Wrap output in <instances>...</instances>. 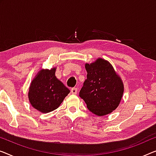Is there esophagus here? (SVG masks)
<instances>
[{
	"mask_svg": "<svg viewBox=\"0 0 156 156\" xmlns=\"http://www.w3.org/2000/svg\"><path fill=\"white\" fill-rule=\"evenodd\" d=\"M71 94H77V92H78V89L76 87L71 88Z\"/></svg>",
	"mask_w": 156,
	"mask_h": 156,
	"instance_id": "34e87169",
	"label": "esophagus"
}]
</instances>
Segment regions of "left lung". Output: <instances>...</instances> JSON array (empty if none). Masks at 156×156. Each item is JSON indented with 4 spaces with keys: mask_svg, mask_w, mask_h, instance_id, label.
I'll use <instances>...</instances> for the list:
<instances>
[{
    "mask_svg": "<svg viewBox=\"0 0 156 156\" xmlns=\"http://www.w3.org/2000/svg\"><path fill=\"white\" fill-rule=\"evenodd\" d=\"M87 72L79 96L94 114L103 116L115 110L121 101L124 84L108 61L98 58L85 64Z\"/></svg>",
    "mask_w": 156,
    "mask_h": 156,
    "instance_id": "left-lung-1",
    "label": "left lung"
}]
</instances>
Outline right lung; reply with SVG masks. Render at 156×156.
<instances>
[{"instance_id":"obj_1","label":"right lung","mask_w":156,"mask_h":156,"mask_svg":"<svg viewBox=\"0 0 156 156\" xmlns=\"http://www.w3.org/2000/svg\"><path fill=\"white\" fill-rule=\"evenodd\" d=\"M57 67L41 69L29 86L28 97L31 105L43 113L57 109L64 101L69 90L55 76Z\"/></svg>"}]
</instances>
